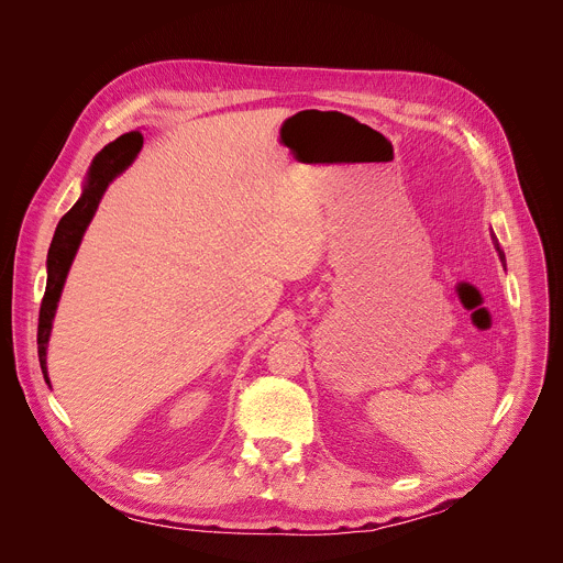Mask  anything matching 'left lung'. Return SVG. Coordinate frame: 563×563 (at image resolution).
I'll use <instances>...</instances> for the list:
<instances>
[{
    "mask_svg": "<svg viewBox=\"0 0 563 563\" xmlns=\"http://www.w3.org/2000/svg\"><path fill=\"white\" fill-rule=\"evenodd\" d=\"M495 249H497V253H499V257H501V260H505V253H501V251H499V244H497V240H495Z\"/></svg>",
    "mask_w": 563,
    "mask_h": 563,
    "instance_id": "1",
    "label": "left lung"
}]
</instances>
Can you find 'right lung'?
Wrapping results in <instances>:
<instances>
[{
	"label": "right lung",
	"instance_id": "add662e5",
	"mask_svg": "<svg viewBox=\"0 0 563 563\" xmlns=\"http://www.w3.org/2000/svg\"><path fill=\"white\" fill-rule=\"evenodd\" d=\"M143 145L141 132H128L123 136H118L109 145H104L102 151L96 155L91 168L86 173V183L79 200L70 207V212H66L58 221L49 253H47V285H45V297L41 303V314H38V361L41 369L47 378V342H49V331H52V319L56 312V303L62 299V289L66 283V276L70 272V264L75 260V253L81 244V236L91 223L98 205L102 200V194L107 191L109 183L115 175H121L139 155Z\"/></svg>",
	"mask_w": 563,
	"mask_h": 563
}]
</instances>
